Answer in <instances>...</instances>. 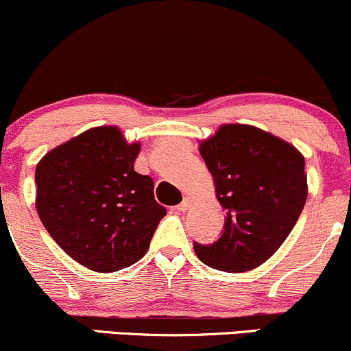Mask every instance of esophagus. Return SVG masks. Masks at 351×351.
<instances>
[{
    "instance_id": "esophagus-1",
    "label": "esophagus",
    "mask_w": 351,
    "mask_h": 351,
    "mask_svg": "<svg viewBox=\"0 0 351 351\" xmlns=\"http://www.w3.org/2000/svg\"><path fill=\"white\" fill-rule=\"evenodd\" d=\"M191 204H193V199L189 198V196H186V198H184V199L181 201V203L178 204V206H176V209H178V211H181V213H184V211H188L189 208H191Z\"/></svg>"
}]
</instances>
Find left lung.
<instances>
[{"label": "left lung", "instance_id": "1", "mask_svg": "<svg viewBox=\"0 0 351 351\" xmlns=\"http://www.w3.org/2000/svg\"><path fill=\"white\" fill-rule=\"evenodd\" d=\"M199 153L226 209L215 244H195L201 263L245 272L271 259L299 219L308 195L304 155L279 136L245 123H223Z\"/></svg>", "mask_w": 351, "mask_h": 351}]
</instances>
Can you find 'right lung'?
Wrapping results in <instances>:
<instances>
[{"label":"right lung","mask_w":351,"mask_h":351,"mask_svg":"<svg viewBox=\"0 0 351 351\" xmlns=\"http://www.w3.org/2000/svg\"><path fill=\"white\" fill-rule=\"evenodd\" d=\"M138 152L117 125H102L52 148L36 167L39 219L90 271L115 272L142 259L167 215L153 180L135 171Z\"/></svg>","instance_id":"obj_1"}]
</instances>
